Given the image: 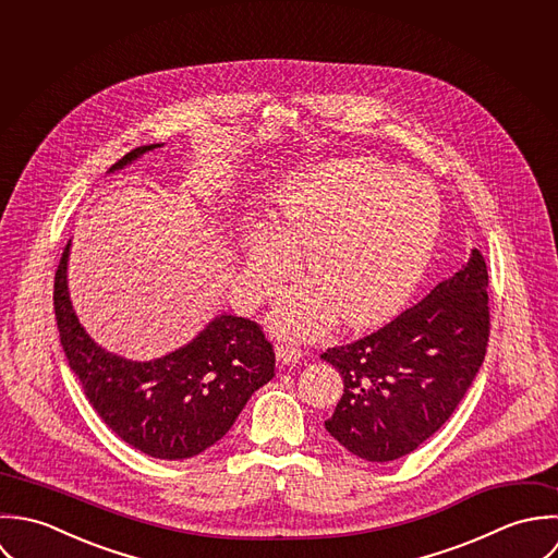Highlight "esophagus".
Instances as JSON below:
<instances>
[{
    "label": "esophagus",
    "mask_w": 558,
    "mask_h": 558,
    "mask_svg": "<svg viewBox=\"0 0 558 558\" xmlns=\"http://www.w3.org/2000/svg\"><path fill=\"white\" fill-rule=\"evenodd\" d=\"M302 357V351L291 347V344H278L276 347V360L280 366H289V364H295L298 360Z\"/></svg>",
    "instance_id": "esophagus-1"
}]
</instances>
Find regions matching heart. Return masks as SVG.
Segmentation results:
<instances>
[{
    "label": "heart",
    "instance_id": "obj_1",
    "mask_svg": "<svg viewBox=\"0 0 558 558\" xmlns=\"http://www.w3.org/2000/svg\"><path fill=\"white\" fill-rule=\"evenodd\" d=\"M442 205L436 187L368 157L335 159L289 177L274 190L271 226L247 223L241 247L254 295L274 293L306 252L313 282L289 291L271 328L319 338L342 315L373 328L397 315L432 263Z\"/></svg>",
    "mask_w": 558,
    "mask_h": 558
}]
</instances>
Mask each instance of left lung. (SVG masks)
I'll return each mask as SVG.
<instances>
[{
  "mask_svg": "<svg viewBox=\"0 0 558 558\" xmlns=\"http://www.w3.org/2000/svg\"><path fill=\"white\" fill-rule=\"evenodd\" d=\"M487 267L470 260L381 330L322 353L344 390L328 434L360 459L386 463L429 440L472 386L487 347Z\"/></svg>",
  "mask_w": 558,
  "mask_h": 558,
  "instance_id": "8db88e82",
  "label": "left lung"
}]
</instances>
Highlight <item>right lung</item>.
I'll return each mask as SVG.
<instances>
[{"label":"right lung","instance_id":"obj_1","mask_svg":"<svg viewBox=\"0 0 558 558\" xmlns=\"http://www.w3.org/2000/svg\"><path fill=\"white\" fill-rule=\"evenodd\" d=\"M159 146H137L108 172ZM69 256L71 241L56 271V322L69 366L104 423L155 459H187L222 440L250 397L274 377L276 355L260 328L222 313L161 357L118 355L95 342L77 319L69 293Z\"/></svg>","mask_w":558,"mask_h":558}]
</instances>
